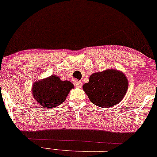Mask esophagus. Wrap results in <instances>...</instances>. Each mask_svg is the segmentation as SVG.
<instances>
[{
  "label": "esophagus",
  "mask_w": 157,
  "mask_h": 157,
  "mask_svg": "<svg viewBox=\"0 0 157 157\" xmlns=\"http://www.w3.org/2000/svg\"><path fill=\"white\" fill-rule=\"evenodd\" d=\"M75 87H77V88H82V82H75Z\"/></svg>",
  "instance_id": "esophagus-1"
}]
</instances>
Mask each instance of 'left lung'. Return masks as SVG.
I'll return each mask as SVG.
<instances>
[{"mask_svg": "<svg viewBox=\"0 0 157 157\" xmlns=\"http://www.w3.org/2000/svg\"><path fill=\"white\" fill-rule=\"evenodd\" d=\"M128 85L127 78L122 71L110 69L90 75L89 82L85 83L82 88L92 103L108 108L124 99Z\"/></svg>", "mask_w": 157, "mask_h": 157, "instance_id": "left-lung-1", "label": "left lung"}]
</instances>
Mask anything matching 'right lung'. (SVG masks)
<instances>
[{"instance_id": "1", "label": "right lung", "mask_w": 157, "mask_h": 157, "mask_svg": "<svg viewBox=\"0 0 157 157\" xmlns=\"http://www.w3.org/2000/svg\"><path fill=\"white\" fill-rule=\"evenodd\" d=\"M74 85L70 81L60 80L56 75L35 82L32 87L33 97L39 104L46 108L58 106L67 99Z\"/></svg>"}]
</instances>
